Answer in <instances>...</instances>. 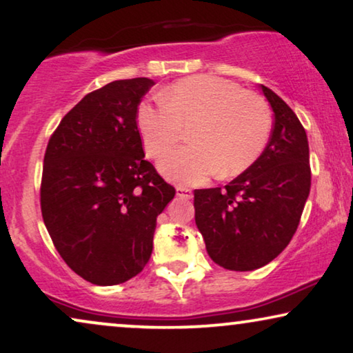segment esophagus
Listing matches in <instances>:
<instances>
[{
  "mask_svg": "<svg viewBox=\"0 0 353 353\" xmlns=\"http://www.w3.org/2000/svg\"><path fill=\"white\" fill-rule=\"evenodd\" d=\"M176 194L180 196V197H185V199H191L192 191L190 190V188H186V186H178L176 188Z\"/></svg>",
  "mask_w": 353,
  "mask_h": 353,
  "instance_id": "esophagus-1",
  "label": "esophagus"
}]
</instances>
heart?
Here are the masks:
<instances>
[{
	"instance_id": "obj_1",
	"label": "heart",
	"mask_w": 353,
	"mask_h": 353,
	"mask_svg": "<svg viewBox=\"0 0 353 353\" xmlns=\"http://www.w3.org/2000/svg\"><path fill=\"white\" fill-rule=\"evenodd\" d=\"M159 103L137 109V127L149 157H161L190 130L191 146L168 152L161 170L172 181L194 185L219 173L236 176L267 146L272 114L265 101L233 81L214 75L178 80L159 93Z\"/></svg>"
}]
</instances>
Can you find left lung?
I'll list each match as a JSON object with an SVG mask.
<instances>
[{
  "instance_id": "8db88e82",
  "label": "left lung",
  "mask_w": 353,
  "mask_h": 353,
  "mask_svg": "<svg viewBox=\"0 0 353 353\" xmlns=\"http://www.w3.org/2000/svg\"><path fill=\"white\" fill-rule=\"evenodd\" d=\"M274 112L257 161L225 188L194 191L196 225L207 254L233 272L260 268L286 249L310 192L307 133L294 110L260 85Z\"/></svg>"
}]
</instances>
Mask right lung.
<instances>
[{"label": "right lung", "instance_id": "right-lung-1", "mask_svg": "<svg viewBox=\"0 0 353 353\" xmlns=\"http://www.w3.org/2000/svg\"><path fill=\"white\" fill-rule=\"evenodd\" d=\"M154 85L138 77L91 91L48 141L41 215L72 272L98 286L128 281L152 254L157 215L175 188L144 161L137 109Z\"/></svg>", "mask_w": 353, "mask_h": 353}]
</instances>
